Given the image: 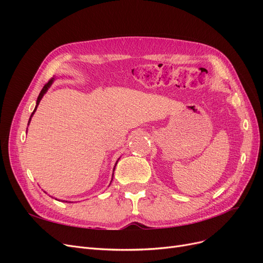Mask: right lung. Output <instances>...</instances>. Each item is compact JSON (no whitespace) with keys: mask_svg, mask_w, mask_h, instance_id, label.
<instances>
[{"mask_svg":"<svg viewBox=\"0 0 263 263\" xmlns=\"http://www.w3.org/2000/svg\"><path fill=\"white\" fill-rule=\"evenodd\" d=\"M53 80H54L53 78H52V79H50V80H49L48 82H47V83L44 85L43 90L41 91V93H39V95H38V98H37V102H36V107H35V109H34V112L31 113V115H30V118H31V116L34 115V113L36 112V109H37V106H38V104H39V102H41V100L43 99V97H44V95H45V93H46L47 91H48V89H49V87H50V85L52 84ZM30 118H29V122H30ZM29 122H28V124H29ZM117 162H118V160L116 161V164H117ZM116 164H115V166H116ZM115 166H114V170H115ZM113 176H114V173H113ZM112 180H113V179H112Z\"/></svg>","mask_w":263,"mask_h":263,"instance_id":"add662e5","label":"right lung"}]
</instances>
